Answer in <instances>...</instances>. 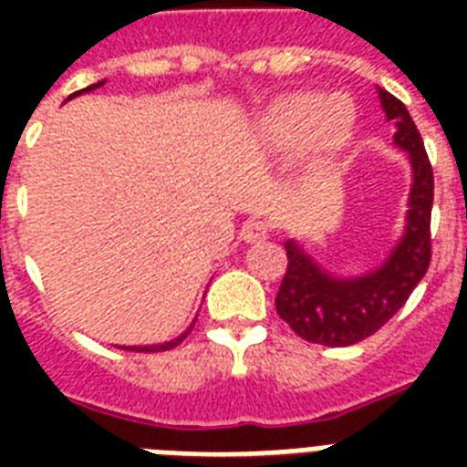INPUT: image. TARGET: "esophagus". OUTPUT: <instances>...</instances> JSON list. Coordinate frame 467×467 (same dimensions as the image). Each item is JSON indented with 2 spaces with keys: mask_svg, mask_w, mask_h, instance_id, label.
I'll use <instances>...</instances> for the list:
<instances>
[{
  "mask_svg": "<svg viewBox=\"0 0 467 467\" xmlns=\"http://www.w3.org/2000/svg\"><path fill=\"white\" fill-rule=\"evenodd\" d=\"M271 233L269 223H264V220H249L247 225L242 227V240L244 242H262L266 240Z\"/></svg>",
  "mask_w": 467,
  "mask_h": 467,
  "instance_id": "34e87169",
  "label": "esophagus"
}]
</instances>
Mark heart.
Returning <instances> with one entry per match:
<instances>
[{
  "instance_id": "heart-1",
  "label": "heart",
  "mask_w": 467,
  "mask_h": 467,
  "mask_svg": "<svg viewBox=\"0 0 467 467\" xmlns=\"http://www.w3.org/2000/svg\"><path fill=\"white\" fill-rule=\"evenodd\" d=\"M356 128L351 99L334 94L322 99L315 91H293L274 99L256 120V133L271 152L303 157L322 167L347 148Z\"/></svg>"
}]
</instances>
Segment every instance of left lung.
I'll return each mask as SVG.
<instances>
[{
  "label": "left lung",
  "instance_id": "left-lung-1",
  "mask_svg": "<svg viewBox=\"0 0 467 467\" xmlns=\"http://www.w3.org/2000/svg\"><path fill=\"white\" fill-rule=\"evenodd\" d=\"M378 97L395 126V145L412 161L407 227L398 247L378 269L356 278H337L296 240L285 242L288 266L278 288L276 312L300 339L322 347H351L376 334L405 306L431 262L434 171L405 104L385 89H378Z\"/></svg>",
  "mask_w": 467,
  "mask_h": 467
}]
</instances>
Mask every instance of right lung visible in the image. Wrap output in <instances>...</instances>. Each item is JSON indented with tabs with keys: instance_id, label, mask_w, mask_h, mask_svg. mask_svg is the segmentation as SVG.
Returning <instances> with one entry per match:
<instances>
[{
	"instance_id": "add662e5",
	"label": "right lung",
	"mask_w": 467,
	"mask_h": 467,
	"mask_svg": "<svg viewBox=\"0 0 467 467\" xmlns=\"http://www.w3.org/2000/svg\"><path fill=\"white\" fill-rule=\"evenodd\" d=\"M101 84L104 82H99V84H91V87H87V89H82V91H75V94H72V97H77V94H84V91H91V89H97V87H101ZM72 97H67V99H72ZM191 329H193V325L189 327V329H186V332L182 334V337H176V339H171V341H164V344H152V347H120V348H128V351H167V348H174V347H179V344H182L183 339H186V337H189V332Z\"/></svg>"
}]
</instances>
